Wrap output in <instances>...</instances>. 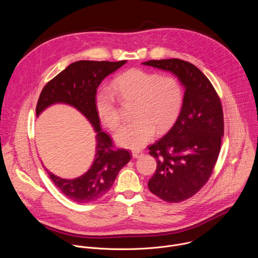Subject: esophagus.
I'll list each match as a JSON object with an SVG mask.
<instances>
[{
	"mask_svg": "<svg viewBox=\"0 0 258 258\" xmlns=\"http://www.w3.org/2000/svg\"><path fill=\"white\" fill-rule=\"evenodd\" d=\"M142 155H143V152H142V151H137V150L133 151V157H134V158H139V157H141Z\"/></svg>",
	"mask_w": 258,
	"mask_h": 258,
	"instance_id": "esophagus-1",
	"label": "esophagus"
}]
</instances>
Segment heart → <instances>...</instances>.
Returning a JSON list of instances; mask_svg holds the SVG:
<instances>
[{
  "label": "heart",
  "mask_w": 258,
  "mask_h": 258,
  "mask_svg": "<svg viewBox=\"0 0 258 258\" xmlns=\"http://www.w3.org/2000/svg\"><path fill=\"white\" fill-rule=\"evenodd\" d=\"M112 91L122 102H135L132 122L121 125L114 134L118 145L140 149L154 133H165L177 119L183 103V90L177 79L160 77L144 69H131L117 77ZM113 93L101 90L95 97V108L100 121L108 128L119 123V109Z\"/></svg>",
  "instance_id": "1"
}]
</instances>
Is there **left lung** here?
<instances>
[{
  "label": "left lung",
  "instance_id": "obj_1",
  "mask_svg": "<svg viewBox=\"0 0 258 258\" xmlns=\"http://www.w3.org/2000/svg\"><path fill=\"white\" fill-rule=\"evenodd\" d=\"M143 64L172 72L185 87L175 123L148 147L157 162L149 190L166 202L178 203L199 192L213 171L224 137L222 103L210 81L190 62L162 59Z\"/></svg>",
  "mask_w": 258,
  "mask_h": 258
}]
</instances>
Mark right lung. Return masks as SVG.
<instances>
[{"instance_id":"right-lung-1","label":"right lung","mask_w":258,"mask_h":258,"mask_svg":"<svg viewBox=\"0 0 258 258\" xmlns=\"http://www.w3.org/2000/svg\"><path fill=\"white\" fill-rule=\"evenodd\" d=\"M125 63V60H82L71 63L44 87L36 104V116L56 103L75 107L86 116L97 133L95 159L85 174L65 179L46 169L55 186L73 202L85 204L101 198L112 187L119 170L131 160V153L126 149H115L111 138L102 132L95 108L99 85Z\"/></svg>"}]
</instances>
